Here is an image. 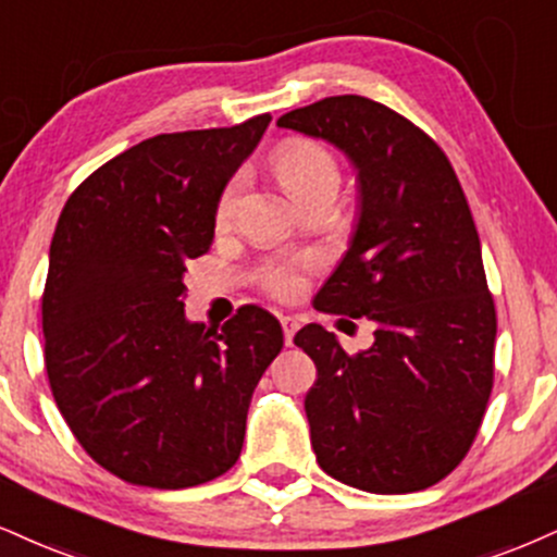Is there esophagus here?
I'll list each match as a JSON object with an SVG mask.
<instances>
[{
    "label": "esophagus",
    "instance_id": "esophagus-1",
    "mask_svg": "<svg viewBox=\"0 0 557 557\" xmlns=\"http://www.w3.org/2000/svg\"><path fill=\"white\" fill-rule=\"evenodd\" d=\"M280 324H283V332H285V345H293V337H296L298 332V319L296 317H283L280 319Z\"/></svg>",
    "mask_w": 557,
    "mask_h": 557
}]
</instances>
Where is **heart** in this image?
<instances>
[{
	"mask_svg": "<svg viewBox=\"0 0 557 557\" xmlns=\"http://www.w3.org/2000/svg\"><path fill=\"white\" fill-rule=\"evenodd\" d=\"M272 169L277 173L280 184L285 186L287 194L296 199H306L311 197V194L324 191V189L337 191L339 186L337 158H334L324 145L317 143V139H306V137L285 139V143L274 150ZM238 189H240V176L227 181V186L218 199V207H214V218H218V223H223V220L231 218ZM311 267L313 264L308 259H296V261H285V264L270 267V270L264 272L267 290L277 298H296L298 293L304 290L306 274Z\"/></svg>",
	"mask_w": 557,
	"mask_h": 557,
	"instance_id": "obj_1",
	"label": "heart"
}]
</instances>
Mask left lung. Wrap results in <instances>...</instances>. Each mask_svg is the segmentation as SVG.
Masks as SVG:
<instances>
[{"mask_svg":"<svg viewBox=\"0 0 557 557\" xmlns=\"http://www.w3.org/2000/svg\"><path fill=\"white\" fill-rule=\"evenodd\" d=\"M277 126L326 139L358 171L350 249L313 306L376 326L358 355L319 324L293 339L317 363L313 454L358 491H425L467 457L493 392L495 306L470 205L444 150L376 100L332 96Z\"/></svg>","mask_w":557,"mask_h":557,"instance_id":"obj_1","label":"left lung"}]
</instances>
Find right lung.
Masks as SVG:
<instances>
[{
    "label": "right lung",
    "mask_w": 557,
    "mask_h": 557,
    "mask_svg": "<svg viewBox=\"0 0 557 557\" xmlns=\"http://www.w3.org/2000/svg\"><path fill=\"white\" fill-rule=\"evenodd\" d=\"M270 122L145 139L59 214L41 300L51 394L79 446L132 485L178 491L231 470L283 350L259 306L214 330L184 313L186 261L210 251L220 194Z\"/></svg>",
    "instance_id": "1"
}]
</instances>
